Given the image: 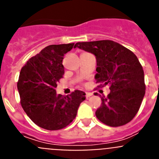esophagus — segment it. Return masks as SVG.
I'll list each match as a JSON object with an SVG mask.
<instances>
[{
    "instance_id": "34e87169",
    "label": "esophagus",
    "mask_w": 159,
    "mask_h": 159,
    "mask_svg": "<svg viewBox=\"0 0 159 159\" xmlns=\"http://www.w3.org/2000/svg\"><path fill=\"white\" fill-rule=\"evenodd\" d=\"M92 95H93V94H92V92H86V97H87V98H89V97L92 96Z\"/></svg>"
}]
</instances>
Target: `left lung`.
Returning <instances> with one entry per match:
<instances>
[{"instance_id": "obj_1", "label": "left lung", "mask_w": 159, "mask_h": 159, "mask_svg": "<svg viewBox=\"0 0 159 159\" xmlns=\"http://www.w3.org/2000/svg\"><path fill=\"white\" fill-rule=\"evenodd\" d=\"M74 48L96 57L95 78L99 84L98 88L110 85V93L101 97L102 104L95 111L97 119L110 127H120L131 121L146 92L144 71L137 57L124 46L109 40L78 42Z\"/></svg>"}]
</instances>
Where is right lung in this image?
Instances as JSON below:
<instances>
[{
  "instance_id": "add662e5",
  "label": "right lung",
  "mask_w": 159,
  "mask_h": 159,
  "mask_svg": "<svg viewBox=\"0 0 159 159\" xmlns=\"http://www.w3.org/2000/svg\"><path fill=\"white\" fill-rule=\"evenodd\" d=\"M73 46L74 43L47 46L20 70L17 82L20 104L31 120L41 128L57 130L66 127L86 99V94L80 90L67 96L56 92L64 74V56Z\"/></svg>"
}]
</instances>
